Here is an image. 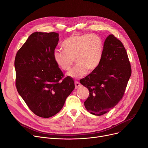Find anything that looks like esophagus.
<instances>
[{"label": "esophagus", "mask_w": 148, "mask_h": 148, "mask_svg": "<svg viewBox=\"0 0 148 148\" xmlns=\"http://www.w3.org/2000/svg\"><path fill=\"white\" fill-rule=\"evenodd\" d=\"M75 88H76V89L79 88V87H80V86H81V84L79 83V82H77V81H76V82H75Z\"/></svg>", "instance_id": "esophagus-1"}]
</instances>
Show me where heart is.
<instances>
[{
	"instance_id": "1",
	"label": "heart",
	"mask_w": 148,
	"mask_h": 148,
	"mask_svg": "<svg viewBox=\"0 0 148 148\" xmlns=\"http://www.w3.org/2000/svg\"><path fill=\"white\" fill-rule=\"evenodd\" d=\"M64 51L56 49L53 52L54 60L60 69L69 71L74 59L75 67L67 73L73 79L81 78L87 71L92 72L99 66L104 51L102 38L91 34L73 35L66 38L62 43Z\"/></svg>"
}]
</instances>
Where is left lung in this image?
Here are the masks:
<instances>
[{"mask_svg":"<svg viewBox=\"0 0 148 148\" xmlns=\"http://www.w3.org/2000/svg\"><path fill=\"white\" fill-rule=\"evenodd\" d=\"M132 69L128 56L122 42L112 34L104 43L101 61L91 73L80 82L89 90L84 102L88 112L101 116L110 111L122 98Z\"/></svg>","mask_w":148,"mask_h":148,"instance_id":"8db88e82","label":"left lung"}]
</instances>
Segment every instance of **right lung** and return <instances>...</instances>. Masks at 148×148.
Masks as SVG:
<instances>
[{"instance_id": "obj_1", "label": "right lung", "mask_w": 148, "mask_h": 148, "mask_svg": "<svg viewBox=\"0 0 148 148\" xmlns=\"http://www.w3.org/2000/svg\"><path fill=\"white\" fill-rule=\"evenodd\" d=\"M59 41L56 32L32 33L16 53V86L19 95L37 116L49 118L63 108L75 88L53 58Z\"/></svg>"}]
</instances>
